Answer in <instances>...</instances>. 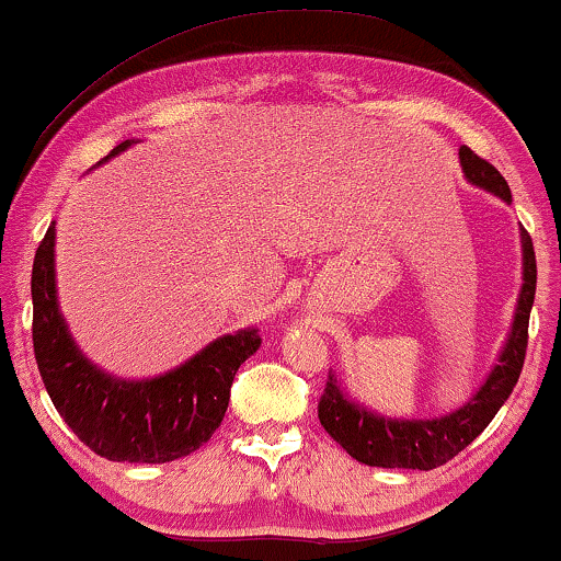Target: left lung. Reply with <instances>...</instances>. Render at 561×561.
<instances>
[{
  "mask_svg": "<svg viewBox=\"0 0 561 561\" xmlns=\"http://www.w3.org/2000/svg\"><path fill=\"white\" fill-rule=\"evenodd\" d=\"M459 163L472 186L511 202V188L501 171L474 156L467 145L459 148ZM520 248H524V286H520L511 334L497 357V365L462 409L439 419H388L352 401L334 373H329L324 396L319 401V421L327 434L342 449H347L350 457L370 467L434 470V467L447 465L451 457H457L467 444H472L485 432V426L495 419V413L516 388L526 359L528 317H531L536 294V255L526 229H520Z\"/></svg>",
  "mask_w": 561,
  "mask_h": 561,
  "instance_id": "left-lung-1",
  "label": "left lung"
}]
</instances>
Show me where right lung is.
I'll return each instance as SVG.
<instances>
[{
    "label": "right lung",
    "mask_w": 561,
    "mask_h": 561,
    "mask_svg": "<svg viewBox=\"0 0 561 561\" xmlns=\"http://www.w3.org/2000/svg\"><path fill=\"white\" fill-rule=\"evenodd\" d=\"M119 142L99 163L119 156ZM33 347L53 405L71 432L112 462H173L217 432L240 365L260 347L257 329H240L150 380H122L83 357L56 296V225L33 260Z\"/></svg>",
    "instance_id": "1"
}]
</instances>
